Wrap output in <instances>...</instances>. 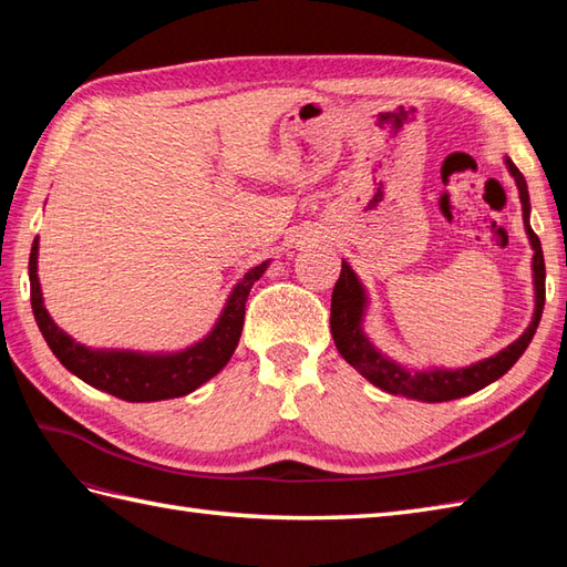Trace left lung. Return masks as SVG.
Listing matches in <instances>:
<instances>
[{
  "label": "left lung",
  "mask_w": 567,
  "mask_h": 567,
  "mask_svg": "<svg viewBox=\"0 0 567 567\" xmlns=\"http://www.w3.org/2000/svg\"><path fill=\"white\" fill-rule=\"evenodd\" d=\"M507 165H509V173L516 179V187H519L526 234L534 246V285H536L534 321L528 323V329L524 331L522 339H516L497 355L480 360L475 365L461 368V370L409 372L396 363H392V360L380 355L375 348H372V343L365 339L363 329H360L363 309H365V292L363 287H360L355 272L351 270V265L343 260L339 282L333 285V295H331V336H333L336 348H339V353L360 372V375H365L372 384H375V388L390 394L412 396V400H421V402L461 400V396L473 394L477 390L487 388L489 382L499 380L504 372H507L516 360L524 355L528 343H532L534 333L538 329L540 315H544V302H546V262H544V250H540V240L534 234V228L528 226V212H532V204H528L526 179L519 173V167H516L509 158H507Z\"/></svg>",
  "instance_id": "1"
}]
</instances>
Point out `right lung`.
I'll use <instances>...</instances> for the list:
<instances>
[{"label": "right lung", "mask_w": 567, "mask_h": 567, "mask_svg": "<svg viewBox=\"0 0 567 567\" xmlns=\"http://www.w3.org/2000/svg\"><path fill=\"white\" fill-rule=\"evenodd\" d=\"M35 262H39V238L31 246L29 280L33 317L45 343L51 346L55 358L72 375H78L80 380L92 384V388L110 392L124 402L175 400V396H185L192 390H197L199 384L212 380L228 363V358L234 355L240 331H244L248 292L265 272V268H268V262H260L246 272L244 280L234 287L219 323H216L207 339L187 348L183 353L141 355L124 351H90V348L75 343L68 333L60 331L43 307Z\"/></svg>", "instance_id": "1"}]
</instances>
